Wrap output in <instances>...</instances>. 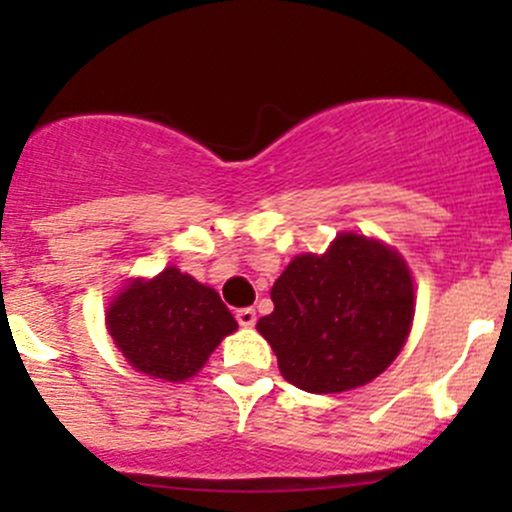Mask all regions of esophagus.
I'll list each match as a JSON object with an SVG mask.
<instances>
[{
	"instance_id": "obj_1",
	"label": "esophagus",
	"mask_w": 512,
	"mask_h": 512,
	"mask_svg": "<svg viewBox=\"0 0 512 512\" xmlns=\"http://www.w3.org/2000/svg\"><path fill=\"white\" fill-rule=\"evenodd\" d=\"M235 317H237V324H240V327H245V329L255 327V322H257V314H255V309H252V307L237 309Z\"/></svg>"
}]
</instances>
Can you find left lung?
<instances>
[{
	"mask_svg": "<svg viewBox=\"0 0 512 512\" xmlns=\"http://www.w3.org/2000/svg\"><path fill=\"white\" fill-rule=\"evenodd\" d=\"M275 312L257 332L282 376L302 391L339 394L369 384L406 344L414 280L389 245L342 232L324 255H297L270 292Z\"/></svg>",
	"mask_w": 512,
	"mask_h": 512,
	"instance_id": "1",
	"label": "left lung"
}]
</instances>
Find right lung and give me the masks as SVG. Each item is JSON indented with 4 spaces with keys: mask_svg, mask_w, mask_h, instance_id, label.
Returning a JSON list of instances; mask_svg holds the SVG:
<instances>
[{
    "mask_svg": "<svg viewBox=\"0 0 512 512\" xmlns=\"http://www.w3.org/2000/svg\"><path fill=\"white\" fill-rule=\"evenodd\" d=\"M106 327L133 369L153 379L185 381L203 369L237 322L213 287L165 267L153 280H133L116 294Z\"/></svg>",
    "mask_w": 512,
    "mask_h": 512,
    "instance_id": "add662e5",
    "label": "right lung"
}]
</instances>
